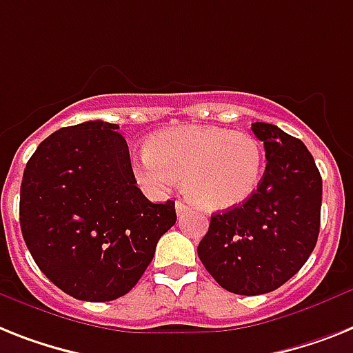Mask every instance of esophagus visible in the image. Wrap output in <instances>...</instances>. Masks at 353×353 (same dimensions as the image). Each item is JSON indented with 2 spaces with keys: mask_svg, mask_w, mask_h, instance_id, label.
Listing matches in <instances>:
<instances>
[{
  "mask_svg": "<svg viewBox=\"0 0 353 353\" xmlns=\"http://www.w3.org/2000/svg\"><path fill=\"white\" fill-rule=\"evenodd\" d=\"M174 209H176V214H182V212L188 211V203L182 202V200H176V203H174Z\"/></svg>",
  "mask_w": 353,
  "mask_h": 353,
  "instance_id": "1",
  "label": "esophagus"
}]
</instances>
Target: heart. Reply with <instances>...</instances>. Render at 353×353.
<instances>
[{
	"mask_svg": "<svg viewBox=\"0 0 353 353\" xmlns=\"http://www.w3.org/2000/svg\"><path fill=\"white\" fill-rule=\"evenodd\" d=\"M133 173L153 193H164L182 180L183 193L194 203L222 211L254 193L263 174V150L245 131L174 126L150 137Z\"/></svg>",
	"mask_w": 353,
	"mask_h": 353,
	"instance_id": "obj_1",
	"label": "heart"
}]
</instances>
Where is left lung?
I'll list each match as a JSON object with an SVG mask.
<instances>
[{
  "label": "left lung",
  "mask_w": 353,
  "mask_h": 353,
  "mask_svg": "<svg viewBox=\"0 0 353 353\" xmlns=\"http://www.w3.org/2000/svg\"><path fill=\"white\" fill-rule=\"evenodd\" d=\"M250 130L265 145V173L245 202L212 214L198 258L229 292L276 290L312 254L321 222L323 180L299 139L274 124Z\"/></svg>",
  "instance_id": "8db88e82"
}]
</instances>
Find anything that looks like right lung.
I'll use <instances>...</instances> for the list:
<instances>
[{
  "label": "right lung",
  "mask_w": 353,
  "mask_h": 353,
  "mask_svg": "<svg viewBox=\"0 0 353 353\" xmlns=\"http://www.w3.org/2000/svg\"><path fill=\"white\" fill-rule=\"evenodd\" d=\"M119 124L61 128L26 162L19 200L25 243L41 272L83 301L128 294L176 222L174 202L137 188Z\"/></svg>",
  "instance_id": "obj_1"
}]
</instances>
